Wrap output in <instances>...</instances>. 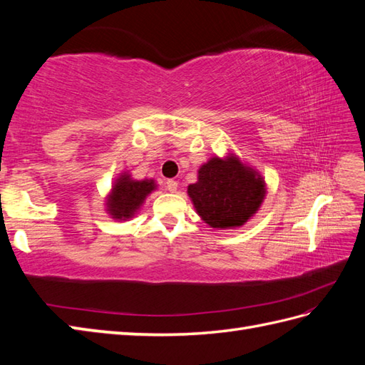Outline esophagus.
<instances>
[{
  "mask_svg": "<svg viewBox=\"0 0 365 365\" xmlns=\"http://www.w3.org/2000/svg\"><path fill=\"white\" fill-rule=\"evenodd\" d=\"M177 187H178V183L174 180V178H169V180H166V188H168V191L175 192V191H177Z\"/></svg>",
  "mask_w": 365,
  "mask_h": 365,
  "instance_id": "obj_1",
  "label": "esophagus"
}]
</instances>
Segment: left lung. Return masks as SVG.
Wrapping results in <instances>:
<instances>
[{
  "label": "left lung",
  "mask_w": 365,
  "mask_h": 365,
  "mask_svg": "<svg viewBox=\"0 0 365 365\" xmlns=\"http://www.w3.org/2000/svg\"><path fill=\"white\" fill-rule=\"evenodd\" d=\"M188 195L208 226L229 229L243 226L257 212L265 183L235 157L212 158L199 169V180L190 185Z\"/></svg>",
  "instance_id": "1"
}]
</instances>
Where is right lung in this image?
<instances>
[{"mask_svg":"<svg viewBox=\"0 0 365 365\" xmlns=\"http://www.w3.org/2000/svg\"><path fill=\"white\" fill-rule=\"evenodd\" d=\"M153 188L155 185L152 180H131L128 175H122L118 178L111 196L108 199L110 213L118 220L130 218Z\"/></svg>","mask_w":365,"mask_h":365,"instance_id":"1","label":"right lung"}]
</instances>
